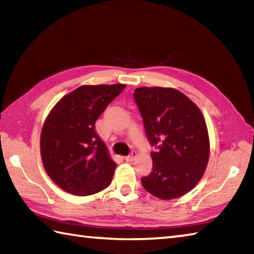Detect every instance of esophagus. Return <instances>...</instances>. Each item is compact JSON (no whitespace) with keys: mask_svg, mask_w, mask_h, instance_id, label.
Returning a JSON list of instances; mask_svg holds the SVG:
<instances>
[{"mask_svg":"<svg viewBox=\"0 0 254 254\" xmlns=\"http://www.w3.org/2000/svg\"><path fill=\"white\" fill-rule=\"evenodd\" d=\"M135 158H136V153L135 152H132L130 155L126 156V157H124V159H126L127 161H133Z\"/></svg>","mask_w":254,"mask_h":254,"instance_id":"1","label":"esophagus"}]
</instances>
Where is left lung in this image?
<instances>
[{"label": "left lung", "instance_id": "8db88e82", "mask_svg": "<svg viewBox=\"0 0 254 254\" xmlns=\"http://www.w3.org/2000/svg\"><path fill=\"white\" fill-rule=\"evenodd\" d=\"M134 99L145 133L157 152L153 170L142 178L145 190L160 199L185 195L202 179L209 158V138L203 113L181 91L138 87Z\"/></svg>", "mask_w": 254, "mask_h": 254}]
</instances>
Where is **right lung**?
Instances as JSON below:
<instances>
[{
	"mask_svg": "<svg viewBox=\"0 0 254 254\" xmlns=\"http://www.w3.org/2000/svg\"><path fill=\"white\" fill-rule=\"evenodd\" d=\"M124 88V84L83 85L62 97L46 118L42 164L62 190L86 196L110 186L117 164L96 133L95 122Z\"/></svg>",
	"mask_w": 254,
	"mask_h": 254,
	"instance_id": "add662e5",
	"label": "right lung"
}]
</instances>
